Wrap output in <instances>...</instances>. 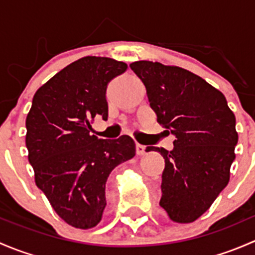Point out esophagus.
<instances>
[{
    "instance_id": "esophagus-1",
    "label": "esophagus",
    "mask_w": 255,
    "mask_h": 255,
    "mask_svg": "<svg viewBox=\"0 0 255 255\" xmlns=\"http://www.w3.org/2000/svg\"><path fill=\"white\" fill-rule=\"evenodd\" d=\"M135 153H137V155H144V154H145V146L138 143L137 145H135Z\"/></svg>"
}]
</instances>
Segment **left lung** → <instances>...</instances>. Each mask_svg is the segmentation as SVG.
I'll use <instances>...</instances> for the list:
<instances>
[{"mask_svg": "<svg viewBox=\"0 0 255 255\" xmlns=\"http://www.w3.org/2000/svg\"><path fill=\"white\" fill-rule=\"evenodd\" d=\"M129 66L158 123L175 135L171 151L146 148L165 159L159 205L174 222H194L230 182L238 142L235 113L222 92L191 71L146 60Z\"/></svg>", "mask_w": 255, "mask_h": 255, "instance_id": "8db88e82", "label": "left lung"}]
</instances>
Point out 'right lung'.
I'll list each match as a JSON object with an SVG mask.
<instances>
[{
	"label": "right lung",
	"instance_id": "add662e5",
	"mask_svg": "<svg viewBox=\"0 0 255 255\" xmlns=\"http://www.w3.org/2000/svg\"><path fill=\"white\" fill-rule=\"evenodd\" d=\"M126 70L123 61L84 56L37 90L25 120L35 185L59 217L80 230L101 221L110 174L135 155L129 135L111 140L90 133L97 115L109 116L107 85Z\"/></svg>",
	"mask_w": 255,
	"mask_h": 255
}]
</instances>
